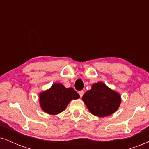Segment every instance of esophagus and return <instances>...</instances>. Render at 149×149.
I'll use <instances>...</instances> for the list:
<instances>
[{
	"mask_svg": "<svg viewBox=\"0 0 149 149\" xmlns=\"http://www.w3.org/2000/svg\"><path fill=\"white\" fill-rule=\"evenodd\" d=\"M78 94H79L80 97H83V94H84V92H83V90H80V91L78 92Z\"/></svg>",
	"mask_w": 149,
	"mask_h": 149,
	"instance_id": "obj_1",
	"label": "esophagus"
}]
</instances>
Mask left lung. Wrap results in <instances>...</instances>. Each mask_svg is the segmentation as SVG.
<instances>
[{
	"label": "left lung",
	"mask_w": 149,
	"mask_h": 149,
	"mask_svg": "<svg viewBox=\"0 0 149 149\" xmlns=\"http://www.w3.org/2000/svg\"><path fill=\"white\" fill-rule=\"evenodd\" d=\"M88 110L94 116L105 117L115 113L120 107L121 97L102 82L92 85L82 97Z\"/></svg>",
	"instance_id": "obj_1"
}]
</instances>
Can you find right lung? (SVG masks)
I'll list each match as a JSON object with an SVG mask.
<instances>
[{
  "instance_id": "add662e5",
  "label": "right lung",
  "mask_w": 149,
  "mask_h": 149,
  "mask_svg": "<svg viewBox=\"0 0 149 149\" xmlns=\"http://www.w3.org/2000/svg\"><path fill=\"white\" fill-rule=\"evenodd\" d=\"M80 95L72 88H66L61 83H54L50 88L39 94L42 110L50 115H57L64 111L72 100Z\"/></svg>"
}]
</instances>
